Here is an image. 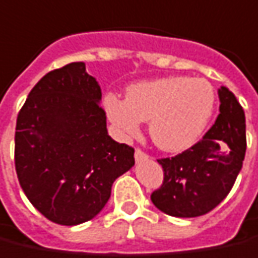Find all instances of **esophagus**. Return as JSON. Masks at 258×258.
<instances>
[{"mask_svg":"<svg viewBox=\"0 0 258 258\" xmlns=\"http://www.w3.org/2000/svg\"><path fill=\"white\" fill-rule=\"evenodd\" d=\"M135 162H141V160H147L148 155L145 152H142L141 149H135Z\"/></svg>","mask_w":258,"mask_h":258,"instance_id":"esophagus-1","label":"esophagus"}]
</instances>
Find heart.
Here are the masks:
<instances>
[{"label": "heart", "instance_id": "heart-1", "mask_svg": "<svg viewBox=\"0 0 258 258\" xmlns=\"http://www.w3.org/2000/svg\"><path fill=\"white\" fill-rule=\"evenodd\" d=\"M104 107L123 135H137L141 121H149L156 147L181 152L194 145L207 128L215 107V92L203 78L169 75L131 85L125 100L107 95Z\"/></svg>", "mask_w": 258, "mask_h": 258}]
</instances>
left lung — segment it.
I'll use <instances>...</instances> for the list:
<instances>
[{
	"mask_svg": "<svg viewBox=\"0 0 258 258\" xmlns=\"http://www.w3.org/2000/svg\"><path fill=\"white\" fill-rule=\"evenodd\" d=\"M219 114L203 140L174 158L159 159L163 184L151 196L170 217L196 218L212 211L226 197L246 154V118L226 86L218 89Z\"/></svg>",
	"mask_w": 258,
	"mask_h": 258,
	"instance_id": "8db88e82",
	"label": "left lung"
}]
</instances>
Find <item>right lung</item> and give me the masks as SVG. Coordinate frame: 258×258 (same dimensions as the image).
Listing matches in <instances>:
<instances>
[{
  "mask_svg": "<svg viewBox=\"0 0 258 258\" xmlns=\"http://www.w3.org/2000/svg\"><path fill=\"white\" fill-rule=\"evenodd\" d=\"M102 91L85 62L46 74L18 114L15 169L23 192L51 222L79 225L103 210L134 149L111 138Z\"/></svg>",
  "mask_w": 258,
  "mask_h": 258,
  "instance_id": "obj_1",
  "label": "right lung"
}]
</instances>
